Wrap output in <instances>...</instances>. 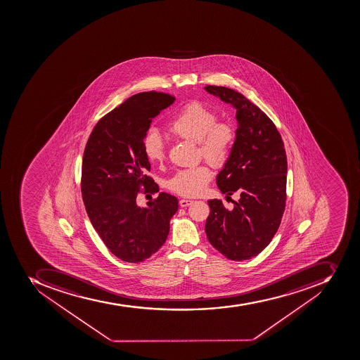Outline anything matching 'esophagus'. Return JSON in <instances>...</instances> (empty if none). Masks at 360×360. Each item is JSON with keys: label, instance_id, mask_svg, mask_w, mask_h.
Instances as JSON below:
<instances>
[{"label": "esophagus", "instance_id": "34e87169", "mask_svg": "<svg viewBox=\"0 0 360 360\" xmlns=\"http://www.w3.org/2000/svg\"><path fill=\"white\" fill-rule=\"evenodd\" d=\"M179 204H180L181 207H188L193 204V200H190V199H181V200L179 201Z\"/></svg>", "mask_w": 360, "mask_h": 360}]
</instances>
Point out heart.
I'll list each match as a JSON object with an SVG mask.
<instances>
[{"instance_id": "b5f03b06", "label": "heart", "mask_w": 360, "mask_h": 360, "mask_svg": "<svg viewBox=\"0 0 360 360\" xmlns=\"http://www.w3.org/2000/svg\"><path fill=\"white\" fill-rule=\"evenodd\" d=\"M167 129L180 139L198 143L199 154L212 167L221 169L226 165L235 141V129L232 124L217 122V115L204 103L190 101L179 109ZM145 154L153 163H161L165 159V145L161 135L152 131L145 136ZM212 179V171L207 165L189 167L176 171L169 180L167 188L184 197L200 195Z\"/></svg>"}]
</instances>
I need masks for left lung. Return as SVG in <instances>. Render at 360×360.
I'll return each instance as SVG.
<instances>
[{
	"label": "left lung",
	"instance_id": "8db88e82",
	"mask_svg": "<svg viewBox=\"0 0 360 360\" xmlns=\"http://www.w3.org/2000/svg\"><path fill=\"white\" fill-rule=\"evenodd\" d=\"M208 94L236 109L238 129L229 161L218 173L226 199L238 193L232 210L208 200L207 238L233 261L253 258L271 242L286 206L287 156L281 134L260 108L233 89L207 85Z\"/></svg>",
	"mask_w": 360,
	"mask_h": 360
}]
</instances>
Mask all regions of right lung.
I'll use <instances>...</instances> for the list:
<instances>
[{
    "label": "right lung",
    "mask_w": 360,
    "mask_h": 360,
    "mask_svg": "<svg viewBox=\"0 0 360 360\" xmlns=\"http://www.w3.org/2000/svg\"><path fill=\"white\" fill-rule=\"evenodd\" d=\"M176 98L163 92L131 96L102 117L85 145L81 191L85 210L105 247L131 264L150 258L167 241L178 199L161 193L137 206L139 193H155L159 186L148 176L145 136L154 117Z\"/></svg>",
    "instance_id": "obj_1"
}]
</instances>
